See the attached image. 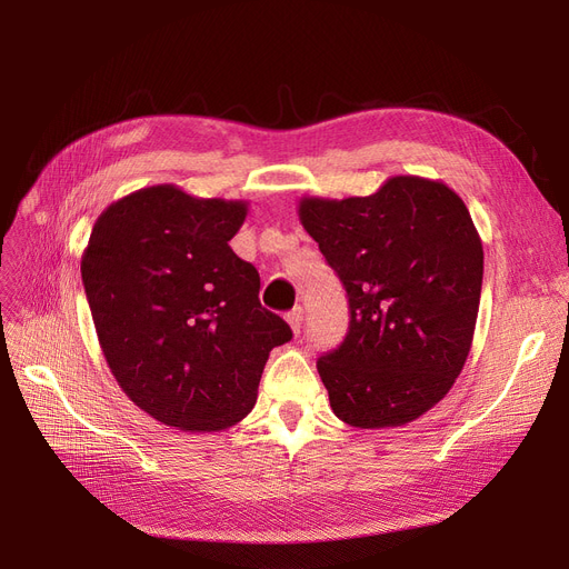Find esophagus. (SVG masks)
Returning <instances> with one entry per match:
<instances>
[{"label": "esophagus", "mask_w": 569, "mask_h": 569, "mask_svg": "<svg viewBox=\"0 0 569 569\" xmlns=\"http://www.w3.org/2000/svg\"><path fill=\"white\" fill-rule=\"evenodd\" d=\"M286 320H288V325H290V330H292L295 335H300V327H302V320H305V309H302V307H295L292 311L286 313Z\"/></svg>", "instance_id": "obj_1"}]
</instances>
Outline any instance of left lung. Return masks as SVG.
<instances>
[{"mask_svg":"<svg viewBox=\"0 0 569 569\" xmlns=\"http://www.w3.org/2000/svg\"><path fill=\"white\" fill-rule=\"evenodd\" d=\"M300 221L348 292V335L318 360L335 415L357 429L417 420L472 346L485 251L468 207L438 179L397 174L365 198H302Z\"/></svg>","mask_w":569,"mask_h":569,"instance_id":"obj_1","label":"left lung"}]
</instances>
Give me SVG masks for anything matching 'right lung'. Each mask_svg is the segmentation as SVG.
Instances as JSON below:
<instances>
[{"instance_id":"right-lung-1","label":"right lung","mask_w":569,"mask_h":569,"mask_svg":"<svg viewBox=\"0 0 569 569\" xmlns=\"http://www.w3.org/2000/svg\"><path fill=\"white\" fill-rule=\"evenodd\" d=\"M247 212V200L157 184L108 204L89 234L80 272L103 357L166 427L209 433L244 420L269 350L292 339L258 300V269L228 244Z\"/></svg>"}]
</instances>
